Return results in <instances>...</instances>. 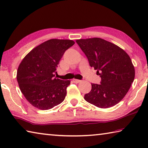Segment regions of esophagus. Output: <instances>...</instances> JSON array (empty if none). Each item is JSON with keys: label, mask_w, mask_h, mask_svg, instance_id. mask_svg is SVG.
Here are the masks:
<instances>
[{"label": "esophagus", "mask_w": 148, "mask_h": 148, "mask_svg": "<svg viewBox=\"0 0 148 148\" xmlns=\"http://www.w3.org/2000/svg\"><path fill=\"white\" fill-rule=\"evenodd\" d=\"M72 81H73L74 83H78L79 82H81V80L77 79H73V80H72Z\"/></svg>", "instance_id": "esophagus-1"}]
</instances>
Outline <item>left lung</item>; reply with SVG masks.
I'll return each mask as SVG.
<instances>
[{"label": "left lung", "mask_w": 148, "mask_h": 148, "mask_svg": "<svg viewBox=\"0 0 148 148\" xmlns=\"http://www.w3.org/2000/svg\"><path fill=\"white\" fill-rule=\"evenodd\" d=\"M76 42L101 77L100 84H91L92 88L85 95V100L104 109L119 103L135 79V68L130 56L117 45L98 37L78 39Z\"/></svg>", "instance_id": "8db88e82"}]
</instances>
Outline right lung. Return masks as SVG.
I'll list each match as a JSON object with an SVG mask.
<instances>
[{
	"instance_id": "1",
	"label": "right lung",
	"mask_w": 148,
	"mask_h": 148,
	"mask_svg": "<svg viewBox=\"0 0 148 148\" xmlns=\"http://www.w3.org/2000/svg\"><path fill=\"white\" fill-rule=\"evenodd\" d=\"M72 40L52 39L34 48L21 61L17 79L20 90L34 107L48 110L65 100L70 80L56 78V68Z\"/></svg>"
}]
</instances>
